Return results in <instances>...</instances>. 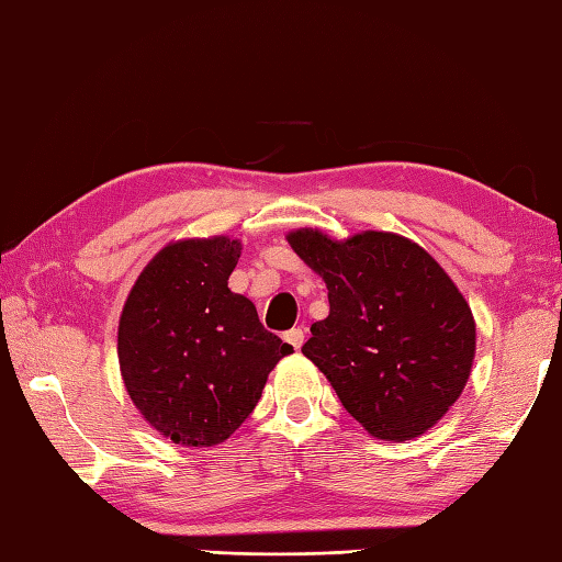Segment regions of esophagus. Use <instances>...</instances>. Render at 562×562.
Masks as SVG:
<instances>
[{
	"mask_svg": "<svg viewBox=\"0 0 562 562\" xmlns=\"http://www.w3.org/2000/svg\"><path fill=\"white\" fill-rule=\"evenodd\" d=\"M283 340L289 342L293 349H301L303 342H305V330H303V327H293V330L283 335Z\"/></svg>",
	"mask_w": 562,
	"mask_h": 562,
	"instance_id": "esophagus-1",
	"label": "esophagus"
}]
</instances>
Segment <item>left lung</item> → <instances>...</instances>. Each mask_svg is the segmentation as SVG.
I'll list each match as a JSON object with an SVG mask.
<instances>
[{
    "label": "left lung",
    "instance_id": "obj_1",
    "mask_svg": "<svg viewBox=\"0 0 562 562\" xmlns=\"http://www.w3.org/2000/svg\"><path fill=\"white\" fill-rule=\"evenodd\" d=\"M289 245L321 273L330 301L303 355L349 416L379 440H411L436 426L468 384L477 337L440 263L394 232L337 241L305 227Z\"/></svg>",
    "mask_w": 562,
    "mask_h": 562
}]
</instances>
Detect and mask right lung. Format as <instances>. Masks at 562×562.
I'll list each match as a JSON object with an SVG mask.
<instances>
[{
    "mask_svg": "<svg viewBox=\"0 0 562 562\" xmlns=\"http://www.w3.org/2000/svg\"><path fill=\"white\" fill-rule=\"evenodd\" d=\"M239 254L229 237L173 241L146 263L122 308L124 386L178 446L227 440L257 406L271 369L293 352L263 330L249 299L229 291Z\"/></svg>",
    "mask_w": 562,
    "mask_h": 562,
    "instance_id": "1",
    "label": "right lung"
}]
</instances>
